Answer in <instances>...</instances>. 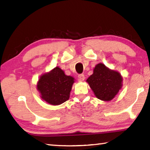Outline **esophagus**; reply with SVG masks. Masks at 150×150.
<instances>
[{
	"label": "esophagus",
	"instance_id": "1",
	"mask_svg": "<svg viewBox=\"0 0 150 150\" xmlns=\"http://www.w3.org/2000/svg\"><path fill=\"white\" fill-rule=\"evenodd\" d=\"M78 77H79V81H84V80H85V76H84V75H83V74L79 75L78 76Z\"/></svg>",
	"mask_w": 150,
	"mask_h": 150
}]
</instances>
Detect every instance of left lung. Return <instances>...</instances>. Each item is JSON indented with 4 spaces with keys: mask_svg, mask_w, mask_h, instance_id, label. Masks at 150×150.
Here are the masks:
<instances>
[{
    "mask_svg": "<svg viewBox=\"0 0 150 150\" xmlns=\"http://www.w3.org/2000/svg\"><path fill=\"white\" fill-rule=\"evenodd\" d=\"M97 98L109 102L115 98L123 86V76L103 63L97 64L86 80Z\"/></svg>",
    "mask_w": 150,
    "mask_h": 150,
    "instance_id": "left-lung-1",
    "label": "left lung"
}]
</instances>
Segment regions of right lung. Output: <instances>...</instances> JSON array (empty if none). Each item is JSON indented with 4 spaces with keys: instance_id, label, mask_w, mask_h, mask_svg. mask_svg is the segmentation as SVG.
Masks as SVG:
<instances>
[{
    "instance_id": "right-lung-1",
    "label": "right lung",
    "mask_w": 150,
    "mask_h": 150,
    "mask_svg": "<svg viewBox=\"0 0 150 150\" xmlns=\"http://www.w3.org/2000/svg\"><path fill=\"white\" fill-rule=\"evenodd\" d=\"M74 82L73 76L65 75L57 67L40 76L36 88L41 99L52 105H59L69 99Z\"/></svg>"
}]
</instances>
